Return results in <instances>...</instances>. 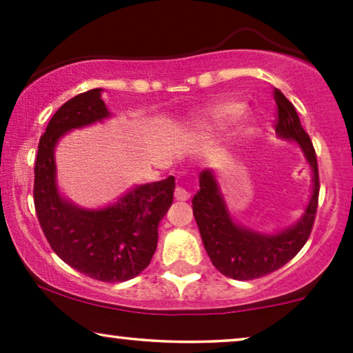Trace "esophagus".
I'll use <instances>...</instances> for the list:
<instances>
[{"label": "esophagus", "mask_w": 353, "mask_h": 353, "mask_svg": "<svg viewBox=\"0 0 353 353\" xmlns=\"http://www.w3.org/2000/svg\"><path fill=\"white\" fill-rule=\"evenodd\" d=\"M190 197H191V194L185 190V188L176 186V190H175V199L176 201H188Z\"/></svg>", "instance_id": "obj_1"}]
</instances>
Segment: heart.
I'll return each mask as SVG.
<instances>
[{
    "mask_svg": "<svg viewBox=\"0 0 353 353\" xmlns=\"http://www.w3.org/2000/svg\"><path fill=\"white\" fill-rule=\"evenodd\" d=\"M243 109L244 104L236 99H226L221 101V103H216L207 110L204 120L196 127V132L199 134H207L214 132V130L225 128L236 117H239Z\"/></svg>",
    "mask_w": 353,
    "mask_h": 353,
    "instance_id": "1",
    "label": "heart"
}]
</instances>
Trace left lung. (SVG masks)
Here are the masks:
<instances>
[{
    "label": "left lung",
    "instance_id": "left-lung-1",
    "mask_svg": "<svg viewBox=\"0 0 353 353\" xmlns=\"http://www.w3.org/2000/svg\"><path fill=\"white\" fill-rule=\"evenodd\" d=\"M274 101L278 105L276 137L297 144L312 170L310 199L301 219L274 233L248 228L231 215L219 175L212 168L201 172L199 191L192 197V214L212 263L221 274L239 281L265 276L296 257L310 236L316 214L320 181L315 149L286 96L274 90Z\"/></svg>",
    "mask_w": 353,
    "mask_h": 353
}]
</instances>
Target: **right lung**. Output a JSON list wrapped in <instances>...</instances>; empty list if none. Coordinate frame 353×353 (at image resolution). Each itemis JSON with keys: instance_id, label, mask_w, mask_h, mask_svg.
<instances>
[{"instance_id": "obj_1", "label": "right lung", "mask_w": 353, "mask_h": 353, "mask_svg": "<svg viewBox=\"0 0 353 353\" xmlns=\"http://www.w3.org/2000/svg\"><path fill=\"white\" fill-rule=\"evenodd\" d=\"M94 88L62 104L38 144L33 201L41 230L67 265L104 283L138 276L157 248L159 223L170 209L175 178L137 185L110 204L86 209L57 185L56 148L67 133L112 117Z\"/></svg>"}]
</instances>
